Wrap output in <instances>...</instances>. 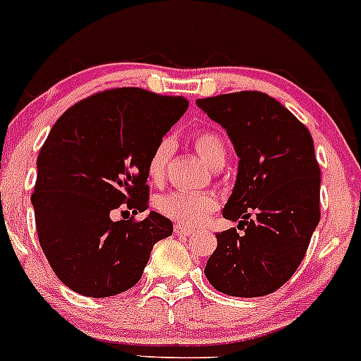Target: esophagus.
Listing matches in <instances>:
<instances>
[{
	"instance_id": "34e87169",
	"label": "esophagus",
	"mask_w": 361,
	"mask_h": 361,
	"mask_svg": "<svg viewBox=\"0 0 361 361\" xmlns=\"http://www.w3.org/2000/svg\"><path fill=\"white\" fill-rule=\"evenodd\" d=\"M173 233L180 235V237H189V235H192V230L185 228V226H182V225H176L173 226Z\"/></svg>"
}]
</instances>
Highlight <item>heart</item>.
I'll use <instances>...</instances> for the list:
<instances>
[{
	"instance_id": "1",
	"label": "heart",
	"mask_w": 361,
	"mask_h": 361,
	"mask_svg": "<svg viewBox=\"0 0 361 361\" xmlns=\"http://www.w3.org/2000/svg\"><path fill=\"white\" fill-rule=\"evenodd\" d=\"M194 147L202 157V160L212 165V167L218 165L220 161H225V143L220 135L213 129H200L194 135ZM170 153H172V141L170 140H161L153 148L147 165L148 177L153 182H160L164 179ZM157 208L170 220L179 221V224L188 226H197L216 208V201H214L212 194L176 191L161 196L157 201Z\"/></svg>"
}]
</instances>
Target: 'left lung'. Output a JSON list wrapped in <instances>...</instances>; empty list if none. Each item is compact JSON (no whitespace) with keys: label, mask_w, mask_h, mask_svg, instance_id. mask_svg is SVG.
Here are the masks:
<instances>
[{"label":"left lung","mask_w":361,"mask_h":361,"mask_svg":"<svg viewBox=\"0 0 361 361\" xmlns=\"http://www.w3.org/2000/svg\"><path fill=\"white\" fill-rule=\"evenodd\" d=\"M220 124L238 157L233 191L224 208L236 228L216 233L204 274L230 297H262L300 266L321 220V170L309 129L262 92L197 99Z\"/></svg>","instance_id":"obj_1"}]
</instances>
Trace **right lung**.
Instances as JSON below:
<instances>
[{"instance_id":"add662e5","label":"right lung","mask_w":361,"mask_h":361,"mask_svg":"<svg viewBox=\"0 0 361 361\" xmlns=\"http://www.w3.org/2000/svg\"><path fill=\"white\" fill-rule=\"evenodd\" d=\"M184 97L112 88L80 100L52 126L37 159L32 204L39 244L61 281L105 298L135 286L172 221L148 209L153 148L188 111Z\"/></svg>"}]
</instances>
